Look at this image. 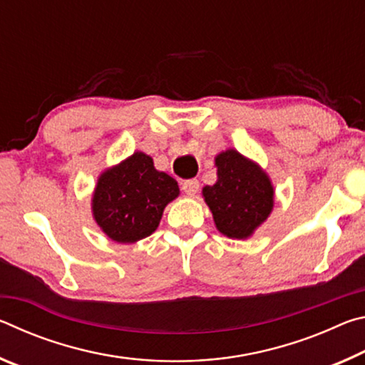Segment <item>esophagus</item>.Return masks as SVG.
Here are the masks:
<instances>
[{"label": "esophagus", "mask_w": 365, "mask_h": 365, "mask_svg": "<svg viewBox=\"0 0 365 365\" xmlns=\"http://www.w3.org/2000/svg\"><path fill=\"white\" fill-rule=\"evenodd\" d=\"M182 190L188 196H195L197 193V190H200V182L195 180V178H193V180H185L182 183Z\"/></svg>", "instance_id": "1"}]
</instances>
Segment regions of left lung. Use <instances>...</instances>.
<instances>
[{
  "instance_id": "left-lung-1",
  "label": "left lung",
  "mask_w": 365,
  "mask_h": 365,
  "mask_svg": "<svg viewBox=\"0 0 365 365\" xmlns=\"http://www.w3.org/2000/svg\"><path fill=\"white\" fill-rule=\"evenodd\" d=\"M217 182L202 188L215 228L233 240L252 237L272 212L275 190L267 172L233 148L215 156Z\"/></svg>"
}]
</instances>
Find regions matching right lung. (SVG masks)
Listing matches in <instances>:
<instances>
[{
	"mask_svg": "<svg viewBox=\"0 0 365 365\" xmlns=\"http://www.w3.org/2000/svg\"><path fill=\"white\" fill-rule=\"evenodd\" d=\"M180 195L175 178L154 168L141 151L101 172L91 195V214L101 232L128 245L156 230L165 206Z\"/></svg>",
	"mask_w": 365,
	"mask_h": 365,
	"instance_id": "add662e5",
	"label": "right lung"
}]
</instances>
